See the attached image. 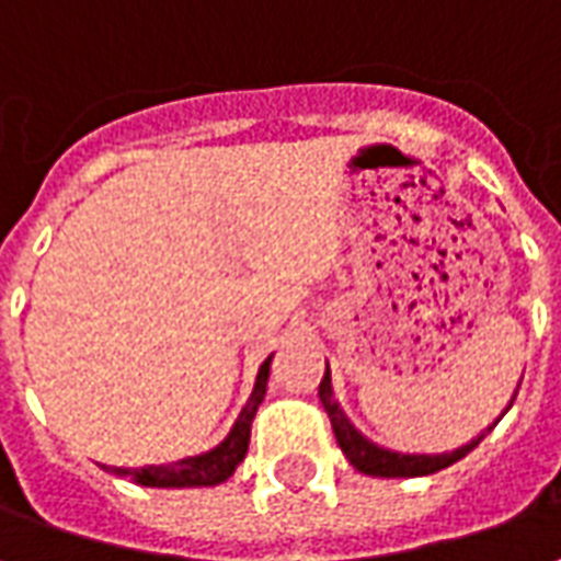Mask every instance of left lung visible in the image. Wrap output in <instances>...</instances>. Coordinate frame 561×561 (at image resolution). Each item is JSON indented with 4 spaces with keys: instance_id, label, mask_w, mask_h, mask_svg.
Listing matches in <instances>:
<instances>
[{
    "instance_id": "left-lung-1",
    "label": "left lung",
    "mask_w": 561,
    "mask_h": 561,
    "mask_svg": "<svg viewBox=\"0 0 561 561\" xmlns=\"http://www.w3.org/2000/svg\"><path fill=\"white\" fill-rule=\"evenodd\" d=\"M318 397H321V405H324V412H328L330 426H333V435H336V442H340L345 459L352 462L354 469L364 471V474H373V478H421V474H435V471L454 466V462L466 457L469 450H474V447L481 445L483 435L490 433L495 423L502 421V417H499L486 433H481L478 438H471L469 445L457 447V450H450V454H400V450H388V447L373 445L366 435H360L354 430L352 421L345 417V412L340 409V402L333 397V388H330V369L324 373V378H321V385H318ZM514 397H517V393H514ZM511 402H507V409H511Z\"/></svg>"
}]
</instances>
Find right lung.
<instances>
[{"instance_id": "1", "label": "right lung", "mask_w": 561, "mask_h": 561, "mask_svg": "<svg viewBox=\"0 0 561 561\" xmlns=\"http://www.w3.org/2000/svg\"><path fill=\"white\" fill-rule=\"evenodd\" d=\"M270 354L267 360L261 364L255 378V390L243 405V412L231 426L228 438L216 445L201 457L180 459V462H168V466H144V469H111L119 478H135L140 486H216V483L228 481L233 469L243 462L245 450H249V435H252V421H255L257 405L264 402L267 393V378H270Z\"/></svg>"}]
</instances>
